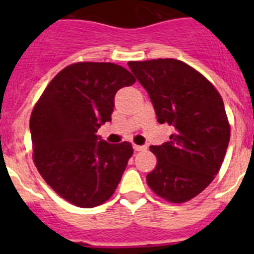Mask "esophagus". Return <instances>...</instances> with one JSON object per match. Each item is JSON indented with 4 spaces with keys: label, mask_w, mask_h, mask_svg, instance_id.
Returning a JSON list of instances; mask_svg holds the SVG:
<instances>
[{
    "label": "esophagus",
    "mask_w": 254,
    "mask_h": 254,
    "mask_svg": "<svg viewBox=\"0 0 254 254\" xmlns=\"http://www.w3.org/2000/svg\"><path fill=\"white\" fill-rule=\"evenodd\" d=\"M133 150H134V151H143V150H146V146H141V145H133Z\"/></svg>",
    "instance_id": "34e87169"
}]
</instances>
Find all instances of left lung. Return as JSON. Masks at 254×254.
<instances>
[{"label": "left lung", "instance_id": "obj_1", "mask_svg": "<svg viewBox=\"0 0 254 254\" xmlns=\"http://www.w3.org/2000/svg\"><path fill=\"white\" fill-rule=\"evenodd\" d=\"M128 67L149 94L158 122L174 127L168 142L150 146L158 164L147 185L169 202H186L210 185L225 158L230 127L223 99L182 61L159 58Z\"/></svg>", "mask_w": 254, "mask_h": 254}]
</instances>
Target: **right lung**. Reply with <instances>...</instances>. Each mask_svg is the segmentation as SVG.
<instances>
[{
	"mask_svg": "<svg viewBox=\"0 0 254 254\" xmlns=\"http://www.w3.org/2000/svg\"><path fill=\"white\" fill-rule=\"evenodd\" d=\"M136 81L122 66L78 62L55 76L33 109V159L47 185L78 207H95L114 193L133 154L127 141L96 134L111 122L114 96Z\"/></svg>",
	"mask_w": 254,
	"mask_h": 254,
	"instance_id": "obj_1",
	"label": "right lung"
}]
</instances>
